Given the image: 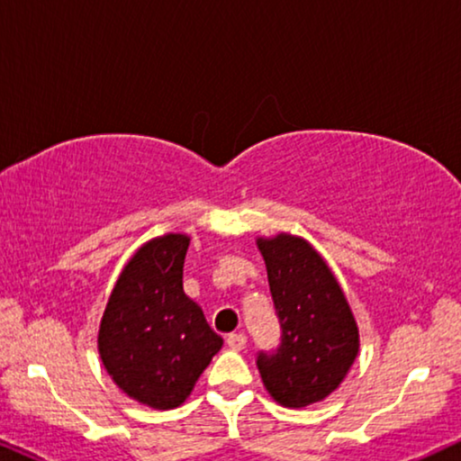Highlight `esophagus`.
I'll list each match as a JSON object with an SVG mask.
<instances>
[{"label": "esophagus", "instance_id": "1", "mask_svg": "<svg viewBox=\"0 0 461 461\" xmlns=\"http://www.w3.org/2000/svg\"><path fill=\"white\" fill-rule=\"evenodd\" d=\"M227 347L234 348V351H242L244 347H247V336L242 334V331H238V334H230L227 336Z\"/></svg>", "mask_w": 461, "mask_h": 461}]
</instances>
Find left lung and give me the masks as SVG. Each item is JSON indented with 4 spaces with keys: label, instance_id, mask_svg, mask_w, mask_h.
<instances>
[{
    "label": "left lung",
    "instance_id": "obj_1",
    "mask_svg": "<svg viewBox=\"0 0 461 461\" xmlns=\"http://www.w3.org/2000/svg\"><path fill=\"white\" fill-rule=\"evenodd\" d=\"M281 342L258 353L261 381L278 404H314L340 385L357 357L359 334L345 294L321 255L302 238H259Z\"/></svg>",
    "mask_w": 461,
    "mask_h": 461
}]
</instances>
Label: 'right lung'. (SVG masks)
<instances>
[{
    "label": "right lung",
    "mask_w": 461,
    "mask_h": 461,
    "mask_svg": "<svg viewBox=\"0 0 461 461\" xmlns=\"http://www.w3.org/2000/svg\"><path fill=\"white\" fill-rule=\"evenodd\" d=\"M187 249L183 234L144 244L121 272L100 325L97 347L108 375L150 409L183 404L223 347L183 291Z\"/></svg>",
    "instance_id": "1"
}]
</instances>
